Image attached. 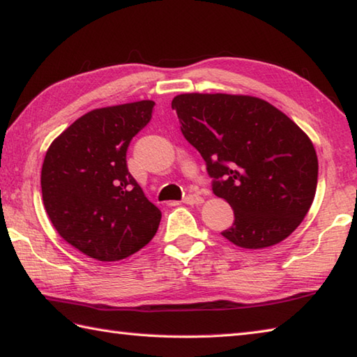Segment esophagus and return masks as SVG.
<instances>
[{"label":"esophagus","instance_id":"obj_1","mask_svg":"<svg viewBox=\"0 0 357 357\" xmlns=\"http://www.w3.org/2000/svg\"><path fill=\"white\" fill-rule=\"evenodd\" d=\"M183 202L188 204V205H199V204L204 202V199L201 196H197V195H188V196H185Z\"/></svg>","mask_w":357,"mask_h":357}]
</instances>
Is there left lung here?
<instances>
[{
  "mask_svg": "<svg viewBox=\"0 0 357 357\" xmlns=\"http://www.w3.org/2000/svg\"><path fill=\"white\" fill-rule=\"evenodd\" d=\"M182 133L234 208L222 236L264 249L295 232L314 202L318 160L309 136L276 106L252 96L180 93L172 100Z\"/></svg>",
  "mask_w": 357,
  "mask_h": 357,
  "instance_id": "8db88e82",
  "label": "left lung"
}]
</instances>
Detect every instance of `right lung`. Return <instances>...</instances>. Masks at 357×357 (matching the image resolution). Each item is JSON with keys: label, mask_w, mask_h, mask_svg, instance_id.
<instances>
[{"label": "right lung", "mask_w": 357, "mask_h": 357, "mask_svg": "<svg viewBox=\"0 0 357 357\" xmlns=\"http://www.w3.org/2000/svg\"><path fill=\"white\" fill-rule=\"evenodd\" d=\"M152 100L86 112L48 147L42 199L68 245L91 259L117 261L153 238L161 211L127 167L133 136L152 117Z\"/></svg>", "instance_id": "right-lung-1"}]
</instances>
